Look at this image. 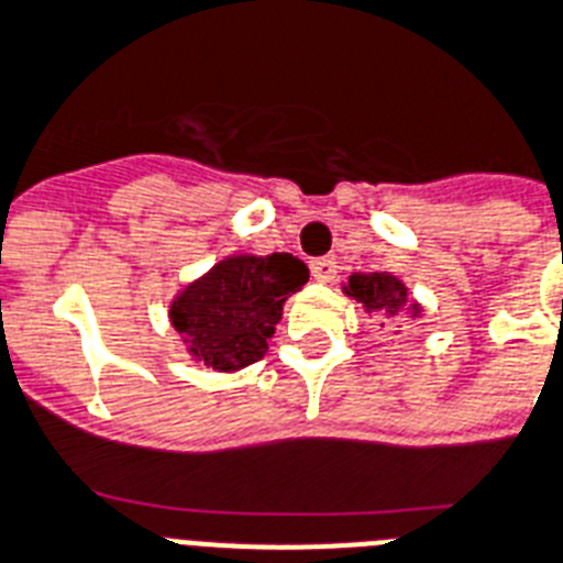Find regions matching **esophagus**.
Segmentation results:
<instances>
[{
    "mask_svg": "<svg viewBox=\"0 0 563 563\" xmlns=\"http://www.w3.org/2000/svg\"><path fill=\"white\" fill-rule=\"evenodd\" d=\"M309 268H312V277L318 283H332V280H335L338 266H335V260H332V257L312 260V263H309Z\"/></svg>",
    "mask_w": 563,
    "mask_h": 563,
    "instance_id": "esophagus-1",
    "label": "esophagus"
}]
</instances>
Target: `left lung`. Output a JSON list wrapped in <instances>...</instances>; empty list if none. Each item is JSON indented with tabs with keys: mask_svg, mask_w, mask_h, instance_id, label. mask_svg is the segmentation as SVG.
<instances>
[{
	"mask_svg": "<svg viewBox=\"0 0 563 563\" xmlns=\"http://www.w3.org/2000/svg\"><path fill=\"white\" fill-rule=\"evenodd\" d=\"M344 295L358 300L364 312L373 314L378 327H385L393 318H419L422 306L410 297L408 286L390 272H369V274H350L344 283Z\"/></svg>",
	"mask_w": 563,
	"mask_h": 563,
	"instance_id": "obj_1",
	"label": "left lung"
}]
</instances>
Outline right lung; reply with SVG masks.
<instances>
[{
  "instance_id": "add662e5",
  "label": "right lung",
  "mask_w": 563,
  "mask_h": 563,
  "mask_svg": "<svg viewBox=\"0 0 563 563\" xmlns=\"http://www.w3.org/2000/svg\"><path fill=\"white\" fill-rule=\"evenodd\" d=\"M309 280L291 254H231L187 283L170 300V323L190 358L217 373H236L268 353L283 303Z\"/></svg>"
}]
</instances>
